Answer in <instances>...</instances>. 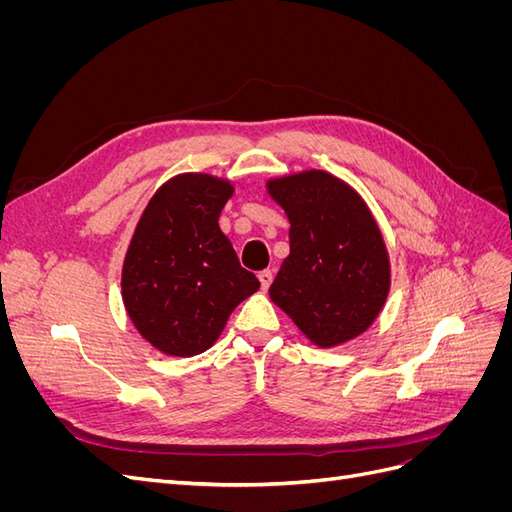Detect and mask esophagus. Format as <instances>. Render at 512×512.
<instances>
[{"mask_svg": "<svg viewBox=\"0 0 512 512\" xmlns=\"http://www.w3.org/2000/svg\"><path fill=\"white\" fill-rule=\"evenodd\" d=\"M258 280H260L262 290H267V288L271 286V282H273V271H271V269L260 271V273H258Z\"/></svg>", "mask_w": 512, "mask_h": 512, "instance_id": "1", "label": "esophagus"}]
</instances>
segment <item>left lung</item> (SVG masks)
I'll use <instances>...</instances> for the list:
<instances>
[{
  "label": "left lung",
  "mask_w": 512,
  "mask_h": 512,
  "mask_svg": "<svg viewBox=\"0 0 512 512\" xmlns=\"http://www.w3.org/2000/svg\"><path fill=\"white\" fill-rule=\"evenodd\" d=\"M290 222V254L269 294L320 348L344 344L376 320L391 286L380 228L363 198L324 170L271 179Z\"/></svg>",
  "instance_id": "8db88e82"
}]
</instances>
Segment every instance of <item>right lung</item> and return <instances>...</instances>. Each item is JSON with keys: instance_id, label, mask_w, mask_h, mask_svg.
<instances>
[{"instance_id": "add662e5", "label": "right lung", "mask_w": 512, "mask_h": 512, "mask_svg": "<svg viewBox=\"0 0 512 512\" xmlns=\"http://www.w3.org/2000/svg\"><path fill=\"white\" fill-rule=\"evenodd\" d=\"M230 196L226 179L177 175L136 224L123 260V305L138 333L164 354L211 348L232 309L260 288L218 224Z\"/></svg>"}]
</instances>
